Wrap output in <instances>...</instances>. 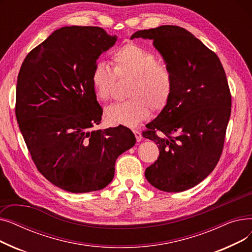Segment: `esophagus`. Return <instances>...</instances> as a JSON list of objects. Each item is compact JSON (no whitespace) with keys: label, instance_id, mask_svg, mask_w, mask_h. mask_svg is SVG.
I'll return each mask as SVG.
<instances>
[{"label":"esophagus","instance_id":"esophagus-1","mask_svg":"<svg viewBox=\"0 0 252 252\" xmlns=\"http://www.w3.org/2000/svg\"><path fill=\"white\" fill-rule=\"evenodd\" d=\"M133 131H134V134H135V137H136V140H137V142H140V141H142L143 137H142L141 131H139V130H137V129H134Z\"/></svg>","mask_w":252,"mask_h":252}]
</instances>
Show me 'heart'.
Wrapping results in <instances>:
<instances>
[{
    "mask_svg": "<svg viewBox=\"0 0 252 252\" xmlns=\"http://www.w3.org/2000/svg\"><path fill=\"white\" fill-rule=\"evenodd\" d=\"M114 69L104 61H97L91 74L95 95L102 101L111 98L116 77H130L129 99L110 105L106 116L115 125L135 126L146 119L152 107L161 110L167 104L174 88V78L153 54L138 45L127 44L114 52Z\"/></svg>",
    "mask_w": 252,
    "mask_h": 252,
    "instance_id": "1",
    "label": "heart"
}]
</instances>
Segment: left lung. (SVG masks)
<instances>
[{
    "label": "left lung",
    "mask_w": 252,
    "mask_h": 252,
    "mask_svg": "<svg viewBox=\"0 0 252 252\" xmlns=\"http://www.w3.org/2000/svg\"><path fill=\"white\" fill-rule=\"evenodd\" d=\"M149 38L174 78L162 111L146 125L143 137L159 149L145 177L164 192H182L203 181L218 164L231 115V93L215 52L176 25L135 32Z\"/></svg>",
    "instance_id": "obj_1"
}]
</instances>
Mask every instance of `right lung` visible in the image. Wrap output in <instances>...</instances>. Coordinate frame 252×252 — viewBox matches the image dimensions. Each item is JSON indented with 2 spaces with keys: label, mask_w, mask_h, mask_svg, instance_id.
<instances>
[{
  "label": "right lung",
  "mask_w": 252,
  "mask_h": 252,
  "mask_svg": "<svg viewBox=\"0 0 252 252\" xmlns=\"http://www.w3.org/2000/svg\"><path fill=\"white\" fill-rule=\"evenodd\" d=\"M117 39L98 26H64L25 57L15 113L26 146L49 182L71 193L105 188L117 157L136 144L129 128H96L103 109L91 74Z\"/></svg>",
  "instance_id": "add662e5"
}]
</instances>
